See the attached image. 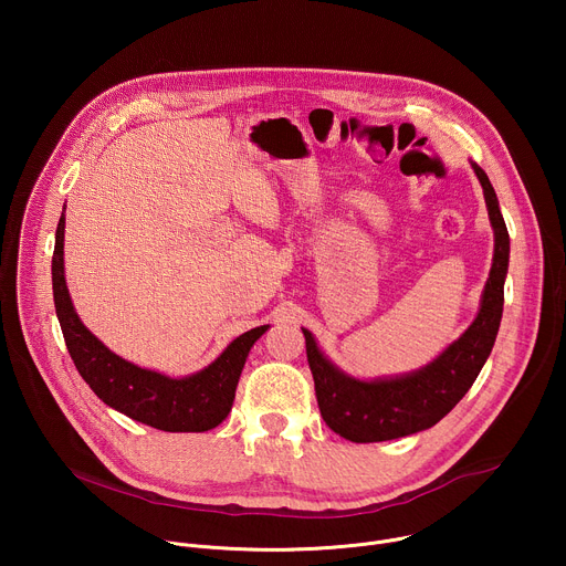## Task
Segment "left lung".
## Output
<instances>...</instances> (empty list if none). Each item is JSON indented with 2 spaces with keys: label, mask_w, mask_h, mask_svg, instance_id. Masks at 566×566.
I'll return each mask as SVG.
<instances>
[{
  "label": "left lung",
  "mask_w": 566,
  "mask_h": 566,
  "mask_svg": "<svg viewBox=\"0 0 566 566\" xmlns=\"http://www.w3.org/2000/svg\"><path fill=\"white\" fill-rule=\"evenodd\" d=\"M472 168L483 188L495 230V255L486 289H483L481 308L459 340L434 363L415 374L367 382L336 369L319 354L313 336L302 329L319 415L336 434L354 443L389 441L432 428L465 396L493 352L504 311L511 239L486 172L476 164H472Z\"/></svg>",
  "instance_id": "8db88e82"
}]
</instances>
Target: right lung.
<instances>
[{"mask_svg":"<svg viewBox=\"0 0 566 566\" xmlns=\"http://www.w3.org/2000/svg\"><path fill=\"white\" fill-rule=\"evenodd\" d=\"M64 212L55 230L53 302L62 336L80 376L109 408L164 432H206L230 412L234 389L255 340L269 329L255 327L232 340L226 352L199 374L168 378L140 369L112 354L73 311L64 282Z\"/></svg>","mask_w":566,"mask_h":566,"instance_id":"1","label":"right lung"}]
</instances>
